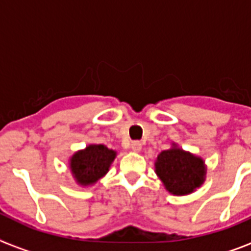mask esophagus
<instances>
[{"instance_id": "34e87169", "label": "esophagus", "mask_w": 251, "mask_h": 251, "mask_svg": "<svg viewBox=\"0 0 251 251\" xmlns=\"http://www.w3.org/2000/svg\"><path fill=\"white\" fill-rule=\"evenodd\" d=\"M130 148H132L133 152L139 153L142 151V143H141V142H138V141L132 142V145H130Z\"/></svg>"}]
</instances>
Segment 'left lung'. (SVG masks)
<instances>
[{
  "instance_id": "1",
  "label": "left lung",
  "mask_w": 251,
  "mask_h": 251,
  "mask_svg": "<svg viewBox=\"0 0 251 251\" xmlns=\"http://www.w3.org/2000/svg\"><path fill=\"white\" fill-rule=\"evenodd\" d=\"M154 172L171 195L186 196L203 185L207 168L201 157L179 148L174 142L171 148L157 156Z\"/></svg>"
}]
</instances>
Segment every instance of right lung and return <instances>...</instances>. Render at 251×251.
Wrapping results in <instances>:
<instances>
[{"label":"right lung","mask_w":251,"mask_h":251,"mask_svg":"<svg viewBox=\"0 0 251 251\" xmlns=\"http://www.w3.org/2000/svg\"><path fill=\"white\" fill-rule=\"evenodd\" d=\"M117 152L104 145H89L69 158V170L79 186H93L105 176Z\"/></svg>","instance_id":"right-lung-1"}]
</instances>
